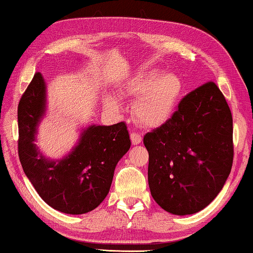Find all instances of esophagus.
Listing matches in <instances>:
<instances>
[{"instance_id":"1","label":"esophagus","mask_w":253,"mask_h":253,"mask_svg":"<svg viewBox=\"0 0 253 253\" xmlns=\"http://www.w3.org/2000/svg\"><path fill=\"white\" fill-rule=\"evenodd\" d=\"M130 138H131V142H132V145H138L140 144L141 141V135L139 133H135V132H132L130 134Z\"/></svg>"}]
</instances>
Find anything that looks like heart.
I'll return each instance as SVG.
<instances>
[{"label":"heart","mask_w":253,"mask_h":253,"mask_svg":"<svg viewBox=\"0 0 253 253\" xmlns=\"http://www.w3.org/2000/svg\"><path fill=\"white\" fill-rule=\"evenodd\" d=\"M181 91V82L175 74L159 72L138 76L126 87V93L135 99L132 113L135 120L144 126H156L170 118ZM108 106L119 107L113 98L107 99Z\"/></svg>","instance_id":"heart-1"}]
</instances>
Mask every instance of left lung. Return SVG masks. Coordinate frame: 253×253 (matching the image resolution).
I'll use <instances>...</instances> for the list:
<instances>
[{
    "label": "left lung",
    "mask_w": 253,
    "mask_h": 253,
    "mask_svg": "<svg viewBox=\"0 0 253 253\" xmlns=\"http://www.w3.org/2000/svg\"><path fill=\"white\" fill-rule=\"evenodd\" d=\"M153 199L170 213H196L224 187L233 166V118L224 94L207 82L144 137Z\"/></svg>",
    "instance_id": "8db88e82"
}]
</instances>
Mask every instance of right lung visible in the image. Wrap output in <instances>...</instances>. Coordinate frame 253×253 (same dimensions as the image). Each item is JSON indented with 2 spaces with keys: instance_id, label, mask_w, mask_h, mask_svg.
I'll return each mask as SVG.
<instances>
[{
  "instance_id": "right-lung-1",
  "label": "right lung",
  "mask_w": 253,
  "mask_h": 253,
  "mask_svg": "<svg viewBox=\"0 0 253 253\" xmlns=\"http://www.w3.org/2000/svg\"><path fill=\"white\" fill-rule=\"evenodd\" d=\"M44 112L45 83L36 73L18 105V155L25 174L51 208L68 214L92 211L107 196L116 164L131 146L126 123L93 124L67 156L52 161L34 144Z\"/></svg>"
}]
</instances>
